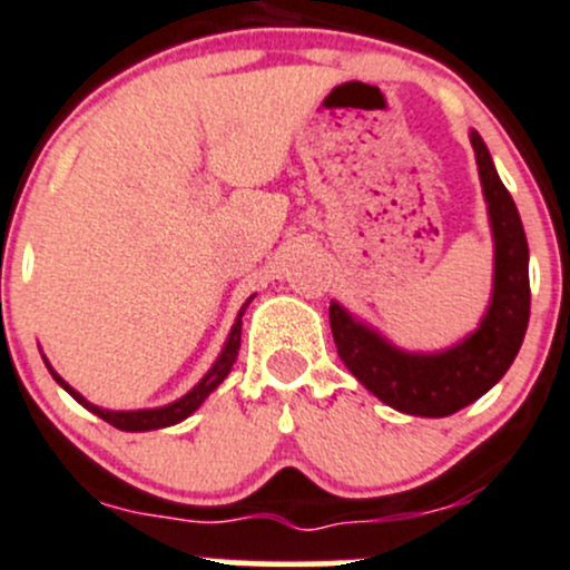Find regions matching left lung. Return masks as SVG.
<instances>
[{
	"label": "left lung",
	"instance_id": "1",
	"mask_svg": "<svg viewBox=\"0 0 570 570\" xmlns=\"http://www.w3.org/2000/svg\"><path fill=\"white\" fill-rule=\"evenodd\" d=\"M471 146L493 232V292L480 327L441 353H405L331 303L338 358L361 386L411 416H450L480 400L510 370L530 322V248L519 209L476 131Z\"/></svg>",
	"mask_w": 570,
	"mask_h": 570
}]
</instances>
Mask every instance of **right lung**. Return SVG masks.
Segmentation results:
<instances>
[{"mask_svg":"<svg viewBox=\"0 0 570 570\" xmlns=\"http://www.w3.org/2000/svg\"><path fill=\"white\" fill-rule=\"evenodd\" d=\"M250 301H253V295L248 297V303ZM248 303H245V306L239 308V317H237V322H234L232 333H228V342H226V347H223L220 358H217L215 364H212V370L206 372L204 377H200L198 386H193L187 394L181 396V400L170 402V405H165V407H146V411H107V407L94 405V402L85 400L82 394L73 392V389L68 386V383L62 381V377L57 375L55 370H51L49 361H46V358L43 361H46V366H49L51 377H55V381L60 383V386L66 389V392L79 402V405H85V407H88V411H94L96 416L105 419V422L112 424V428L126 430V433H146V430L170 428V424L184 422V419H187L189 413L198 411L200 402H204L206 396L215 392V389L220 386V383L228 377V372H232L234 361H237V353H239V336H243V314H245V308H248Z\"/></svg>","mask_w":570,"mask_h":570,"instance_id":"right-lung-1","label":"right lung"}]
</instances>
